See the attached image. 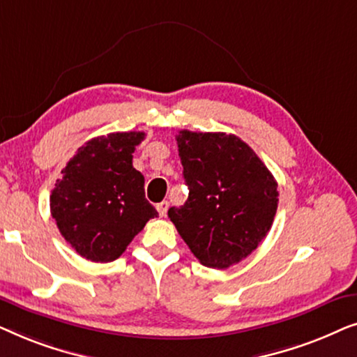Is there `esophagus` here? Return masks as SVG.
Listing matches in <instances>:
<instances>
[{"label":"esophagus","instance_id":"esophagus-1","mask_svg":"<svg viewBox=\"0 0 357 357\" xmlns=\"http://www.w3.org/2000/svg\"><path fill=\"white\" fill-rule=\"evenodd\" d=\"M167 209H169V202H162V203L158 204V211L162 218L165 216V214H167Z\"/></svg>","mask_w":357,"mask_h":357}]
</instances>
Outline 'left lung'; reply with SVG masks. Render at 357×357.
<instances>
[{
	"instance_id": "1",
	"label": "left lung",
	"mask_w": 357,
	"mask_h": 357,
	"mask_svg": "<svg viewBox=\"0 0 357 357\" xmlns=\"http://www.w3.org/2000/svg\"><path fill=\"white\" fill-rule=\"evenodd\" d=\"M188 199L169 218L199 263L229 268L266 237L278 209V183L253 149L236 135L177 136Z\"/></svg>"
}]
</instances>
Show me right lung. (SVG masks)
I'll use <instances>...</instances> for the list:
<instances>
[{
    "instance_id": "add662e5",
    "label": "right lung",
    "mask_w": 357,
    "mask_h": 357,
    "mask_svg": "<svg viewBox=\"0 0 357 357\" xmlns=\"http://www.w3.org/2000/svg\"><path fill=\"white\" fill-rule=\"evenodd\" d=\"M143 131L110 133L77 149L50 195V211L65 241L86 260L109 263L126 250L158 211L133 167Z\"/></svg>"
}]
</instances>
